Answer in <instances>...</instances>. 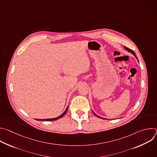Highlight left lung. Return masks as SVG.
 Listing matches in <instances>:
<instances>
[{
	"mask_svg": "<svg viewBox=\"0 0 157 157\" xmlns=\"http://www.w3.org/2000/svg\"><path fill=\"white\" fill-rule=\"evenodd\" d=\"M124 48L125 49V50H127L128 52H130L131 53H132L134 56H135V57L137 59V56H136V53H135V52H134L133 50H130V49H129V48H127L126 47H124ZM93 113H94V114L96 116H97V117H99V118H101V119H105V118H102V117H100V116H98L97 114H96L94 113V112L93 111Z\"/></svg>",
	"mask_w": 157,
	"mask_h": 157,
	"instance_id": "obj_1",
	"label": "left lung"
}]
</instances>
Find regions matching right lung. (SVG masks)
<instances>
[{"label": "right lung", "instance_id": "obj_1", "mask_svg": "<svg viewBox=\"0 0 157 157\" xmlns=\"http://www.w3.org/2000/svg\"><path fill=\"white\" fill-rule=\"evenodd\" d=\"M68 106L67 107V108L66 109V110H64V113L61 114V115H60L59 116H58V117H56V118H52V119H36V121H55V120H58V119H60V118H61L62 117H63L65 114H66V112H67V110H68Z\"/></svg>", "mask_w": 157, "mask_h": 157}]
</instances>
